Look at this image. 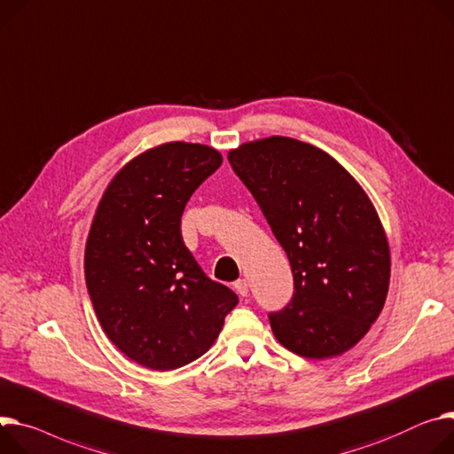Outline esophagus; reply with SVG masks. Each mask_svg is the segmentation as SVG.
<instances>
[{"instance_id": "1", "label": "esophagus", "mask_w": 454, "mask_h": 454, "mask_svg": "<svg viewBox=\"0 0 454 454\" xmlns=\"http://www.w3.org/2000/svg\"><path fill=\"white\" fill-rule=\"evenodd\" d=\"M234 289H236V293H238L239 296H247V294H249V284H247V280H238V282H234Z\"/></svg>"}]
</instances>
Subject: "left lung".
Wrapping results in <instances>:
<instances>
[{"label":"left lung","mask_w":454,"mask_h":454,"mask_svg":"<svg viewBox=\"0 0 454 454\" xmlns=\"http://www.w3.org/2000/svg\"><path fill=\"white\" fill-rule=\"evenodd\" d=\"M229 163L291 262L294 294L269 315L276 340L303 358L343 355L389 291V243L374 205L333 156L293 137L243 144Z\"/></svg>","instance_id":"left-lung-1"}]
</instances>
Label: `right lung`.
<instances>
[{
    "label": "right lung",
    "instance_id": "right-lung-1",
    "mask_svg": "<svg viewBox=\"0 0 454 454\" xmlns=\"http://www.w3.org/2000/svg\"><path fill=\"white\" fill-rule=\"evenodd\" d=\"M222 161L207 145H158L116 174L96 208L87 291L109 340L144 367L172 371L205 355L238 303L205 276L180 229L189 198Z\"/></svg>",
    "mask_w": 454,
    "mask_h": 454
}]
</instances>
